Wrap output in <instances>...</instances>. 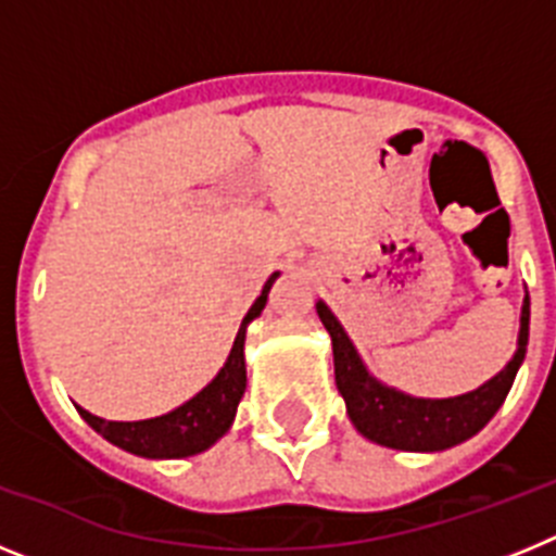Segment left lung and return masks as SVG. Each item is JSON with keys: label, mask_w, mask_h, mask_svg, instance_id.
<instances>
[{"label": "left lung", "mask_w": 556, "mask_h": 556, "mask_svg": "<svg viewBox=\"0 0 556 556\" xmlns=\"http://www.w3.org/2000/svg\"><path fill=\"white\" fill-rule=\"evenodd\" d=\"M323 326L331 333L333 345V378H337L339 395L345 397L348 415L367 440L397 451H443L456 443H465L468 437L488 426L490 417L504 404L509 387L515 381L523 353L529 342V294L520 312L518 351L513 362L488 384L459 397L445 401H426L409 397L404 392L378 384L367 376L362 358L353 351L351 339L342 331L326 303H317Z\"/></svg>", "instance_id": "obj_1"}]
</instances>
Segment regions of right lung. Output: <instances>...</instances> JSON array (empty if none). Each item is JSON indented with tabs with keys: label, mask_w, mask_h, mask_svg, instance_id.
<instances>
[{
	"label": "right lung",
	"mask_w": 556,
	"mask_h": 556,
	"mask_svg": "<svg viewBox=\"0 0 556 556\" xmlns=\"http://www.w3.org/2000/svg\"><path fill=\"white\" fill-rule=\"evenodd\" d=\"M278 273L269 275V281L264 283L262 294L255 298L250 312L244 314L242 326L236 331L233 348L225 362L217 378L211 381L205 390L186 401L169 415L152 417V420H136V424H116V420H102V417L91 415V412L80 409V417L86 420L97 434H102L108 443L119 445V448L130 451L136 456H147V459H178V456L200 454V451L211 448L219 437L230 429L236 415V406L242 401L244 387H248V376H244V331L248 323L255 320L262 314L264 303H267V292Z\"/></svg>",
	"instance_id": "right-lung-1"
}]
</instances>
